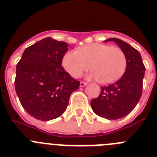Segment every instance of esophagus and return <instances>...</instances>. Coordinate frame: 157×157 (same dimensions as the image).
I'll return each instance as SVG.
<instances>
[{
	"label": "esophagus",
	"mask_w": 157,
	"mask_h": 157,
	"mask_svg": "<svg viewBox=\"0 0 157 157\" xmlns=\"http://www.w3.org/2000/svg\"><path fill=\"white\" fill-rule=\"evenodd\" d=\"M87 85L86 82H80V87H84Z\"/></svg>",
	"instance_id": "34e87169"
}]
</instances>
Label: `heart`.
<instances>
[{
    "label": "heart",
    "instance_id": "1",
    "mask_svg": "<svg viewBox=\"0 0 157 157\" xmlns=\"http://www.w3.org/2000/svg\"><path fill=\"white\" fill-rule=\"evenodd\" d=\"M62 65L75 78L80 77L90 67L93 71L89 75V79L111 84L120 79L125 72L127 57L121 48L107 44L93 43L81 47L78 51L67 52L62 59Z\"/></svg>",
    "mask_w": 157,
    "mask_h": 157
}]
</instances>
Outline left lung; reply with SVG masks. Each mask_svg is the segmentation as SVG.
I'll return each mask as SVG.
<instances>
[{"mask_svg": "<svg viewBox=\"0 0 157 157\" xmlns=\"http://www.w3.org/2000/svg\"><path fill=\"white\" fill-rule=\"evenodd\" d=\"M114 41L124 52L127 67L123 75L116 82L101 87L98 98L91 101L94 113L107 120L125 117L135 108L142 92L145 67L141 54L128 43L116 37L105 40Z\"/></svg>", "mask_w": 157, "mask_h": 157, "instance_id": "left-lung-1", "label": "left lung"}]
</instances>
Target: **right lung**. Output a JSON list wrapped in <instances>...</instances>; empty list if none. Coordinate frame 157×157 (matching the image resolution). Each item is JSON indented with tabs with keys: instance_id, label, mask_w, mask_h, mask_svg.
<instances>
[{
	"instance_id": "1",
	"label": "right lung",
	"mask_w": 157,
	"mask_h": 157,
	"mask_svg": "<svg viewBox=\"0 0 157 157\" xmlns=\"http://www.w3.org/2000/svg\"><path fill=\"white\" fill-rule=\"evenodd\" d=\"M68 44L45 37L27 48L16 66L15 88L25 111L37 120L61 116L70 96L79 88L61 66Z\"/></svg>"
}]
</instances>
